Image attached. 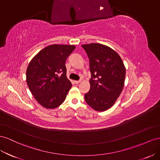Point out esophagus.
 Here are the masks:
<instances>
[{"label": "esophagus", "mask_w": 160, "mask_h": 160, "mask_svg": "<svg viewBox=\"0 0 160 160\" xmlns=\"http://www.w3.org/2000/svg\"><path fill=\"white\" fill-rule=\"evenodd\" d=\"M74 82H75L76 84H79L80 82H81V80H75Z\"/></svg>", "instance_id": "1"}]
</instances>
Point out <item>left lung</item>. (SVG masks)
<instances>
[{
    "label": "left lung",
    "mask_w": 160,
    "mask_h": 160,
    "mask_svg": "<svg viewBox=\"0 0 160 160\" xmlns=\"http://www.w3.org/2000/svg\"><path fill=\"white\" fill-rule=\"evenodd\" d=\"M90 61V88L84 95L86 103L94 110L110 108L119 97L125 83L126 70L115 50L100 43L82 45Z\"/></svg>",
    "instance_id": "1"
}]
</instances>
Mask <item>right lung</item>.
Returning a JSON list of instances; mask_svg holds the SVG:
<instances>
[{
  "label": "right lung",
  "mask_w": 160,
  "mask_h": 160,
  "mask_svg": "<svg viewBox=\"0 0 160 160\" xmlns=\"http://www.w3.org/2000/svg\"><path fill=\"white\" fill-rule=\"evenodd\" d=\"M75 45L53 44L35 56L27 68V83L36 100L46 108H56L64 101L72 87L67 78L66 59Z\"/></svg>",
  "instance_id": "right-lung-1"
}]
</instances>
